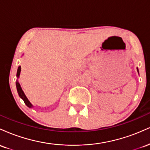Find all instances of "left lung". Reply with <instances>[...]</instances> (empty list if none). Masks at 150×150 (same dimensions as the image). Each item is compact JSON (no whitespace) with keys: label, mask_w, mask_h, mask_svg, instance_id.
I'll return each mask as SVG.
<instances>
[{"label":"left lung","mask_w":150,"mask_h":150,"mask_svg":"<svg viewBox=\"0 0 150 150\" xmlns=\"http://www.w3.org/2000/svg\"><path fill=\"white\" fill-rule=\"evenodd\" d=\"M137 71H138V69H137Z\"/></svg>","instance_id":"left-lung-1"}]
</instances>
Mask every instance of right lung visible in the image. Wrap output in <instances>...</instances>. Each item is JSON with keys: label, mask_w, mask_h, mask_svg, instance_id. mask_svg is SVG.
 I'll return each instance as SVG.
<instances>
[{"label": "right lung", "mask_w": 150, "mask_h": 150, "mask_svg": "<svg viewBox=\"0 0 150 150\" xmlns=\"http://www.w3.org/2000/svg\"><path fill=\"white\" fill-rule=\"evenodd\" d=\"M20 71H21V67L19 66L18 67V72H17V76H18V77L20 76ZM16 87H17V89H18V94L19 96H20V97L22 98V99H23L24 102H25V104L27 105L28 107H32V104H31V103L30 102V101L28 100V99H27V97L25 96V93H24L23 91H22V89L21 88V86H20V84H19L18 82H16Z\"/></svg>", "instance_id": "obj_1"}]
</instances>
